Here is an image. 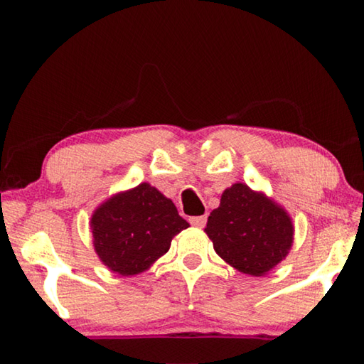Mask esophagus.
<instances>
[{"label":"esophagus","mask_w":364,"mask_h":364,"mask_svg":"<svg viewBox=\"0 0 364 364\" xmlns=\"http://www.w3.org/2000/svg\"><path fill=\"white\" fill-rule=\"evenodd\" d=\"M189 223L193 225L194 228H204L207 223V217L205 215H200V217H191Z\"/></svg>","instance_id":"1"}]
</instances>
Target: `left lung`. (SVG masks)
<instances>
[{"instance_id": "obj_1", "label": "left lung", "mask_w": 364, "mask_h": 364, "mask_svg": "<svg viewBox=\"0 0 364 364\" xmlns=\"http://www.w3.org/2000/svg\"><path fill=\"white\" fill-rule=\"evenodd\" d=\"M204 231L226 263L250 276L267 274L294 242L292 220L284 208L244 183L225 189Z\"/></svg>"}]
</instances>
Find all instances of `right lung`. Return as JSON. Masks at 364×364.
Segmentation results:
<instances>
[{"label": "right lung", "mask_w": 364, "mask_h": 364, "mask_svg": "<svg viewBox=\"0 0 364 364\" xmlns=\"http://www.w3.org/2000/svg\"><path fill=\"white\" fill-rule=\"evenodd\" d=\"M188 226L173 202L149 183L112 196L91 217L97 257L122 276L146 271Z\"/></svg>", "instance_id": "obj_1"}]
</instances>
